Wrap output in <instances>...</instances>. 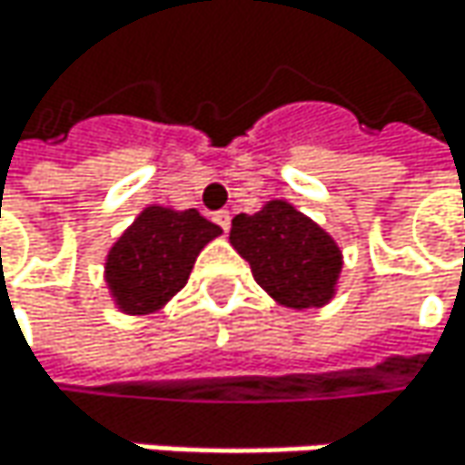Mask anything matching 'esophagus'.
I'll use <instances>...</instances> for the list:
<instances>
[{
	"label": "esophagus",
	"instance_id": "34e87169",
	"mask_svg": "<svg viewBox=\"0 0 465 465\" xmlns=\"http://www.w3.org/2000/svg\"><path fill=\"white\" fill-rule=\"evenodd\" d=\"M215 223H218L223 232H229V229H232V213H229V210H221V213H215Z\"/></svg>",
	"mask_w": 465,
	"mask_h": 465
}]
</instances>
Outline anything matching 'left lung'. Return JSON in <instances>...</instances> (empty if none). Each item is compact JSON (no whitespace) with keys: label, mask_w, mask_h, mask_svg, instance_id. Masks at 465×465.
I'll return each mask as SVG.
<instances>
[{"label":"left lung","mask_w":465,"mask_h":465,"mask_svg":"<svg viewBox=\"0 0 465 465\" xmlns=\"http://www.w3.org/2000/svg\"><path fill=\"white\" fill-rule=\"evenodd\" d=\"M229 239L250 263L255 282L280 304L310 310L333 296L341 252L318 223L288 202H269L255 215H236Z\"/></svg>","instance_id":"8db88e82"}]
</instances>
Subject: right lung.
Returning a JSON list of instances; mask_svg holds the SVG:
<instances>
[{
    "label": "right lung",
    "mask_w": 465,
    "mask_h": 465,
    "mask_svg": "<svg viewBox=\"0 0 465 465\" xmlns=\"http://www.w3.org/2000/svg\"><path fill=\"white\" fill-rule=\"evenodd\" d=\"M221 226L196 210L147 207L107 255V285L115 304L129 315L163 307L185 282L202 247Z\"/></svg>",
    "instance_id": "obj_1"
}]
</instances>
